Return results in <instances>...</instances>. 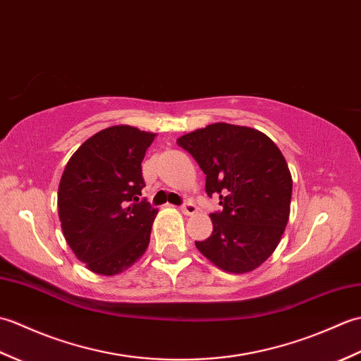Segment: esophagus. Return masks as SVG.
<instances>
[{
    "mask_svg": "<svg viewBox=\"0 0 361 361\" xmlns=\"http://www.w3.org/2000/svg\"><path fill=\"white\" fill-rule=\"evenodd\" d=\"M180 209L183 214H186V216H192V214L197 212V206L192 202H185L180 206Z\"/></svg>",
    "mask_w": 361,
    "mask_h": 361,
    "instance_id": "obj_1",
    "label": "esophagus"
}]
</instances>
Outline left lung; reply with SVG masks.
Listing matches in <instances>:
<instances>
[{"mask_svg": "<svg viewBox=\"0 0 361 361\" xmlns=\"http://www.w3.org/2000/svg\"><path fill=\"white\" fill-rule=\"evenodd\" d=\"M220 198L212 234L195 247L228 273L255 270L271 256L287 226L291 175L286 158L259 130L217 122L178 137Z\"/></svg>", "mask_w": 361, "mask_h": 361, "instance_id": "1", "label": "left lung"}]
</instances>
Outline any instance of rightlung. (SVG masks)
Masks as SVG:
<instances>
[{
  "label": "right lung",
  "mask_w": 361,
  "mask_h": 361,
  "mask_svg": "<svg viewBox=\"0 0 361 361\" xmlns=\"http://www.w3.org/2000/svg\"><path fill=\"white\" fill-rule=\"evenodd\" d=\"M155 133L130 126L93 135L68 161L59 186L63 235L80 262L113 276L147 250L157 209L141 197V163Z\"/></svg>",
  "instance_id": "add662e5"
}]
</instances>
